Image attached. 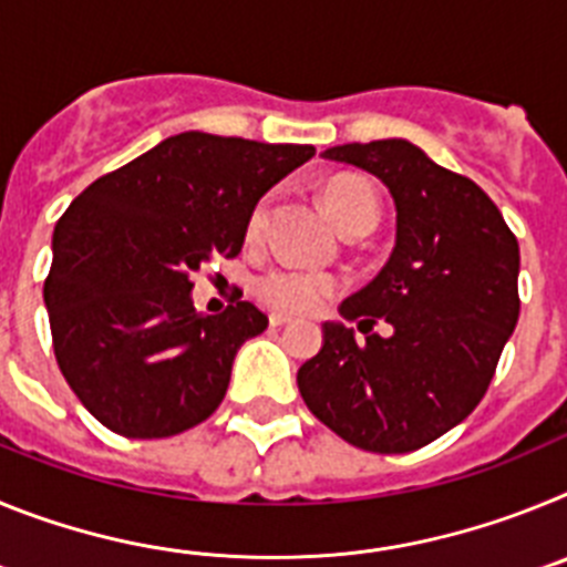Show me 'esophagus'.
<instances>
[{
	"label": "esophagus",
	"mask_w": 567,
	"mask_h": 567,
	"mask_svg": "<svg viewBox=\"0 0 567 567\" xmlns=\"http://www.w3.org/2000/svg\"><path fill=\"white\" fill-rule=\"evenodd\" d=\"M269 323H272V327H289V323H292V318H287V315H269Z\"/></svg>",
	"instance_id": "obj_1"
}]
</instances>
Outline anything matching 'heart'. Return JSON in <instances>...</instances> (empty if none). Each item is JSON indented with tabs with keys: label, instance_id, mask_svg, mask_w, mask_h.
Returning <instances> with one entry per match:
<instances>
[{
	"label": "heart",
	"instance_id": "heart-1",
	"mask_svg": "<svg viewBox=\"0 0 567 567\" xmlns=\"http://www.w3.org/2000/svg\"><path fill=\"white\" fill-rule=\"evenodd\" d=\"M323 204L346 235L372 233L380 221V195L363 178H332L323 187ZM269 224V195L260 198L247 218V238L258 240ZM340 278L332 272L303 267H275L255 280V295L267 307L287 315H307L340 292Z\"/></svg>",
	"mask_w": 567,
	"mask_h": 567
}]
</instances>
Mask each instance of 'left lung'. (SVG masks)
<instances>
[{"label":"left lung","mask_w":567,"mask_h":567,"mask_svg":"<svg viewBox=\"0 0 567 567\" xmlns=\"http://www.w3.org/2000/svg\"><path fill=\"white\" fill-rule=\"evenodd\" d=\"M378 175L398 207V244L340 312L368 334L323 323V349L298 369L309 412L374 454L417 452L463 423L488 392L519 318V244L497 204L403 138L323 153ZM369 328L368 333L364 329Z\"/></svg>","instance_id":"obj_1"}]
</instances>
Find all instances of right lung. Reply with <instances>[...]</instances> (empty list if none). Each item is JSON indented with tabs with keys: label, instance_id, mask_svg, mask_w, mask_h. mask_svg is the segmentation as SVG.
Listing matches in <instances>:
<instances>
[{
	"label": "right lung",
	"instance_id": "right-lung-1",
	"mask_svg": "<svg viewBox=\"0 0 567 567\" xmlns=\"http://www.w3.org/2000/svg\"><path fill=\"white\" fill-rule=\"evenodd\" d=\"M312 155V144L189 130L96 178L64 209L44 278L53 352L110 432L173 437L221 405L235 354L269 320L249 300L202 315L189 278L235 258L260 195Z\"/></svg>",
	"mask_w": 567,
	"mask_h": 567
}]
</instances>
